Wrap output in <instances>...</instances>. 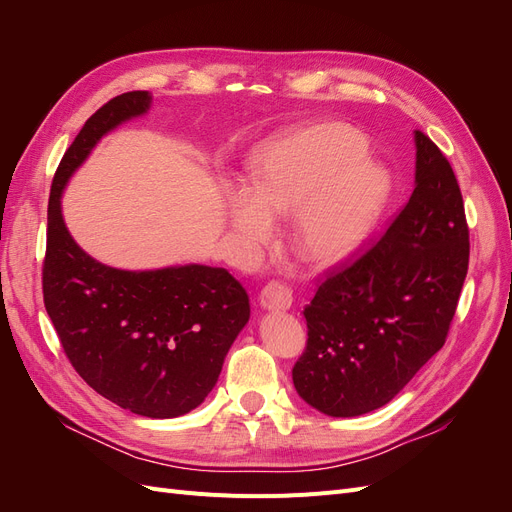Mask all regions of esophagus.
<instances>
[{
	"label": "esophagus",
	"mask_w": 512,
	"mask_h": 512,
	"mask_svg": "<svg viewBox=\"0 0 512 512\" xmlns=\"http://www.w3.org/2000/svg\"><path fill=\"white\" fill-rule=\"evenodd\" d=\"M258 303L267 312H286L292 305V292L280 282H271L258 294Z\"/></svg>",
	"instance_id": "esophagus-1"
}]
</instances>
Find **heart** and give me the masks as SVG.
Wrapping results in <instances>:
<instances>
[{
	"label": "heart",
	"mask_w": 512,
	"mask_h": 512,
	"mask_svg": "<svg viewBox=\"0 0 512 512\" xmlns=\"http://www.w3.org/2000/svg\"><path fill=\"white\" fill-rule=\"evenodd\" d=\"M361 134L316 123L260 145L247 162V188L224 205L228 228L247 245H267L273 222L294 215L292 245L307 265L327 269L350 258L380 222L391 175L363 158Z\"/></svg>",
	"instance_id": "obj_1"
}]
</instances>
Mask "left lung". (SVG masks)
I'll list each match as a JSON object with an SVG mask.
<instances>
[{"label":"left lung","mask_w":512,"mask_h":512,"mask_svg":"<svg viewBox=\"0 0 512 512\" xmlns=\"http://www.w3.org/2000/svg\"><path fill=\"white\" fill-rule=\"evenodd\" d=\"M414 192L384 237L320 282L303 309L307 348L292 367L299 397L350 418L404 389L444 342L468 273L459 183L431 138L414 130Z\"/></svg>","instance_id":"obj_1"}]
</instances>
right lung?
I'll return each instance as SVG.
<instances>
[{
	"mask_svg": "<svg viewBox=\"0 0 512 512\" xmlns=\"http://www.w3.org/2000/svg\"><path fill=\"white\" fill-rule=\"evenodd\" d=\"M149 91H128L91 115L59 162L49 198L44 307L79 376L119 408L175 418L203 404L250 320V299L226 269L128 271L76 243L61 213L70 177L102 138L147 115Z\"/></svg>",
	"mask_w": 512,
	"mask_h": 512,
	"instance_id": "add662e5",
	"label": "right lung"
}]
</instances>
